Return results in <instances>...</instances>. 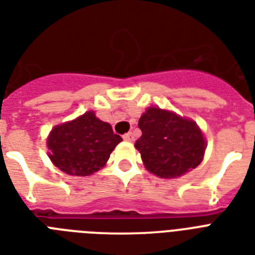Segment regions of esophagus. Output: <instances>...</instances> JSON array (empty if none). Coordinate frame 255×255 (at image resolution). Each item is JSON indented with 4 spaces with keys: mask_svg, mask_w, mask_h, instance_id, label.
<instances>
[{
    "mask_svg": "<svg viewBox=\"0 0 255 255\" xmlns=\"http://www.w3.org/2000/svg\"><path fill=\"white\" fill-rule=\"evenodd\" d=\"M123 139L127 140V141H133V140H135V135H133L132 132H128V133L123 135Z\"/></svg>",
    "mask_w": 255,
    "mask_h": 255,
    "instance_id": "obj_1",
    "label": "esophagus"
}]
</instances>
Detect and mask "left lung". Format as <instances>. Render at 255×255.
I'll return each instance as SVG.
<instances>
[{"label":"left lung","instance_id":"1","mask_svg":"<svg viewBox=\"0 0 255 255\" xmlns=\"http://www.w3.org/2000/svg\"><path fill=\"white\" fill-rule=\"evenodd\" d=\"M135 147L144 165L160 177H178L202 161L205 139L197 124L173 112L148 108L139 120Z\"/></svg>","mask_w":255,"mask_h":255}]
</instances>
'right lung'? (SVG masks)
Returning <instances> with one entry per match:
<instances>
[{
    "instance_id": "right-lung-1",
    "label": "right lung",
    "mask_w": 255,
    "mask_h": 255,
    "mask_svg": "<svg viewBox=\"0 0 255 255\" xmlns=\"http://www.w3.org/2000/svg\"><path fill=\"white\" fill-rule=\"evenodd\" d=\"M122 137L91 111L53 128L47 139L50 159L65 173L92 174L108 160Z\"/></svg>"
}]
</instances>
